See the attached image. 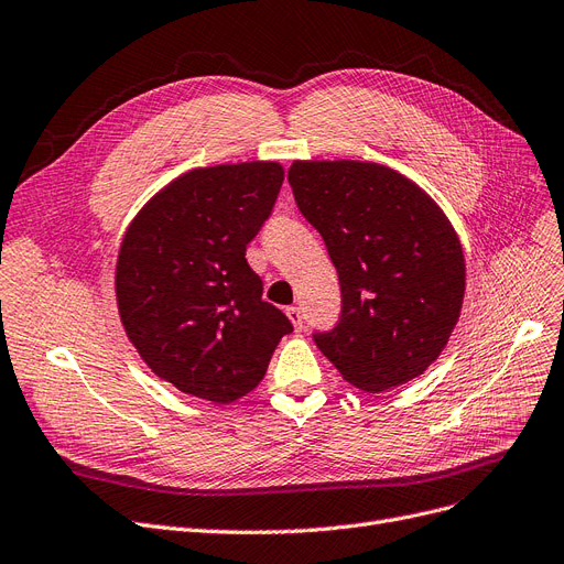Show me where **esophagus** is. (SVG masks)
Wrapping results in <instances>:
<instances>
[{"mask_svg": "<svg viewBox=\"0 0 564 564\" xmlns=\"http://www.w3.org/2000/svg\"><path fill=\"white\" fill-rule=\"evenodd\" d=\"M285 316L290 318V323H293V327H295L297 332L304 327V316H302V308H300V306L285 308Z\"/></svg>", "mask_w": 564, "mask_h": 564, "instance_id": "34e87169", "label": "esophagus"}]
</instances>
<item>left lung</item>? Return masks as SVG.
Segmentation results:
<instances>
[{"label":"left lung","instance_id":"8db88e82","mask_svg":"<svg viewBox=\"0 0 564 564\" xmlns=\"http://www.w3.org/2000/svg\"><path fill=\"white\" fill-rule=\"evenodd\" d=\"M288 181L339 274V323L314 337L323 356L367 392L421 377L465 300L463 246L442 206L379 162L295 160Z\"/></svg>","mask_w":564,"mask_h":564}]
</instances>
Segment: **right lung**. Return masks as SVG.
<instances>
[{
	"instance_id": "obj_1",
	"label": "right lung",
	"mask_w": 564,
	"mask_h": 564,
	"mask_svg": "<svg viewBox=\"0 0 564 564\" xmlns=\"http://www.w3.org/2000/svg\"><path fill=\"white\" fill-rule=\"evenodd\" d=\"M281 185L279 162L199 166L145 202L122 237L116 300L124 335L185 394L214 404L243 398L293 332L246 262Z\"/></svg>"
}]
</instances>
